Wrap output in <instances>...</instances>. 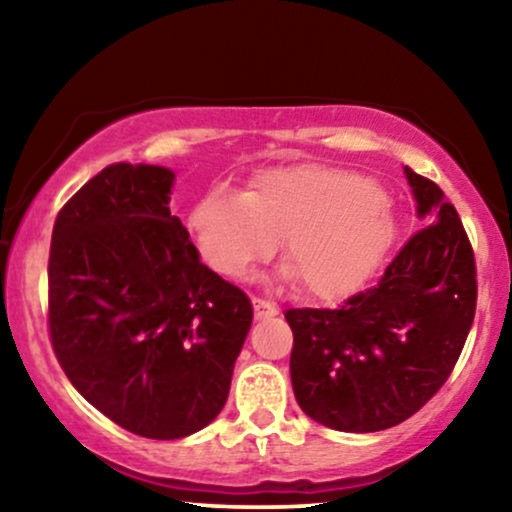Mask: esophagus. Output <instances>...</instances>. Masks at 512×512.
Instances as JSON below:
<instances>
[{
    "mask_svg": "<svg viewBox=\"0 0 512 512\" xmlns=\"http://www.w3.org/2000/svg\"><path fill=\"white\" fill-rule=\"evenodd\" d=\"M251 303H254L256 319H268V317H275V314H277V305L270 303V300L254 298V300H251Z\"/></svg>",
    "mask_w": 512,
    "mask_h": 512,
    "instance_id": "34e87169",
    "label": "esophagus"
}]
</instances>
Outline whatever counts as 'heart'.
Segmentation results:
<instances>
[{
	"label": "heart",
	"instance_id": "heart-1",
	"mask_svg": "<svg viewBox=\"0 0 512 512\" xmlns=\"http://www.w3.org/2000/svg\"><path fill=\"white\" fill-rule=\"evenodd\" d=\"M186 223L202 261L230 279L247 275L282 240L289 277L319 300L359 291L396 240L384 188L324 165L268 170L244 193L212 188Z\"/></svg>",
	"mask_w": 512,
	"mask_h": 512
}]
</instances>
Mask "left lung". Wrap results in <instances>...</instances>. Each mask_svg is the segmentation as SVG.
Instances as JSON below:
<instances>
[{
  "label": "left lung",
  "mask_w": 512,
  "mask_h": 512,
  "mask_svg": "<svg viewBox=\"0 0 512 512\" xmlns=\"http://www.w3.org/2000/svg\"><path fill=\"white\" fill-rule=\"evenodd\" d=\"M417 230L380 282L335 310L291 307V382L305 415L335 431L373 433L405 422L447 382L473 326L478 272L452 202L405 167Z\"/></svg>",
  "instance_id": "1"
}]
</instances>
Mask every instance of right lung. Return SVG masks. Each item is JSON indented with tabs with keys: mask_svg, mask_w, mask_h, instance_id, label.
<instances>
[{
	"mask_svg": "<svg viewBox=\"0 0 512 512\" xmlns=\"http://www.w3.org/2000/svg\"><path fill=\"white\" fill-rule=\"evenodd\" d=\"M174 174L114 163L58 212L48 335L74 389L125 431L177 440L226 405L254 310L170 214Z\"/></svg>",
	"mask_w": 512,
	"mask_h": 512,
	"instance_id": "obj_1",
	"label": "right lung"
}]
</instances>
